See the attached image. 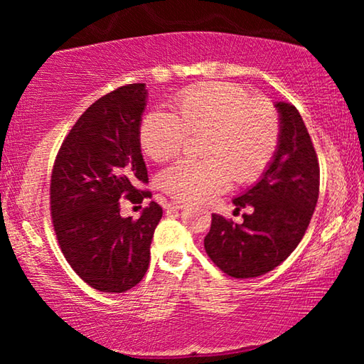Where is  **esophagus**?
<instances>
[{"label":"esophagus","instance_id":"1","mask_svg":"<svg viewBox=\"0 0 364 364\" xmlns=\"http://www.w3.org/2000/svg\"><path fill=\"white\" fill-rule=\"evenodd\" d=\"M168 207H170V208H176V210H180V208L186 207V202H184V200H171L170 204H168Z\"/></svg>","mask_w":364,"mask_h":364}]
</instances>
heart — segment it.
I'll use <instances>...</instances> for the list:
<instances>
[{
	"mask_svg": "<svg viewBox=\"0 0 364 364\" xmlns=\"http://www.w3.org/2000/svg\"><path fill=\"white\" fill-rule=\"evenodd\" d=\"M191 134L200 138L202 160L181 159L162 170L165 193L183 200H207L230 188L232 176L250 183L268 167L278 149L279 123L262 97H250L232 83H205L183 91L175 114L154 109L139 125V144L152 160L181 151Z\"/></svg>",
	"mask_w": 364,
	"mask_h": 364,
	"instance_id": "1",
	"label": "heart"
}]
</instances>
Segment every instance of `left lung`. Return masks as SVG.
<instances>
[{"instance_id": "left-lung-1", "label": "left lung", "mask_w": 364, "mask_h": 364, "mask_svg": "<svg viewBox=\"0 0 364 364\" xmlns=\"http://www.w3.org/2000/svg\"><path fill=\"white\" fill-rule=\"evenodd\" d=\"M279 141L274 157L254 186L232 199L252 207L234 225L212 213L204 247L212 262L231 278H257L274 269L304 237L319 194V165L304 120L292 104L276 102Z\"/></svg>"}]
</instances>
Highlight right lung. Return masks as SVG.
Listing matches in <instances>:
<instances>
[{"label":"right lung","instance_id":"1","mask_svg":"<svg viewBox=\"0 0 364 364\" xmlns=\"http://www.w3.org/2000/svg\"><path fill=\"white\" fill-rule=\"evenodd\" d=\"M144 83L102 96L85 110L58 152L51 175V217L60 250L96 291L120 294L143 279L162 207L151 200L141 217L120 215V199H149L139 125Z\"/></svg>","mask_w":364,"mask_h":364}]
</instances>
